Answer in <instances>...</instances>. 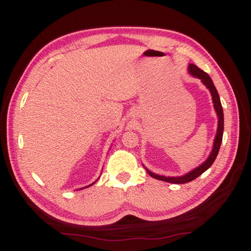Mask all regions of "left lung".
<instances>
[{
  "mask_svg": "<svg viewBox=\"0 0 251 251\" xmlns=\"http://www.w3.org/2000/svg\"><path fill=\"white\" fill-rule=\"evenodd\" d=\"M188 69H189V72H190L191 75L200 78L201 81L202 82V84H204L205 86L208 89H209V92L211 94V97H212V102H214L215 110H216L217 115H218V129H217V135H216L215 141H214V147H212V151L210 153L209 157H208L206 161L201 165V166L196 167L193 170H191V172L188 173L186 175L181 176V177H165V176H159V175L154 174V173L150 172V170L146 168L148 174L150 175L151 177L155 178L157 180L166 181V182H169V183L181 184V183L190 182V181L196 179L202 173H205L206 170L209 168L212 164H214L215 159L218 155V153H219L220 146H221V142H222L223 127H225V125H223V124H225V120H223V109H222V105H221L219 94H218V92H217V89H216L215 85H214V82H212V79L210 78V76L208 75L206 72L201 70L199 67H196L195 65H193V63H190Z\"/></svg>",
  "mask_w": 251,
  "mask_h": 251,
  "instance_id": "8db88e82",
  "label": "left lung"
}]
</instances>
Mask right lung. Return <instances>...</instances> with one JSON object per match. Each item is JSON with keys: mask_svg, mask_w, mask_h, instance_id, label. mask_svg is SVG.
<instances>
[{"mask_svg": "<svg viewBox=\"0 0 251 251\" xmlns=\"http://www.w3.org/2000/svg\"><path fill=\"white\" fill-rule=\"evenodd\" d=\"M96 181H97V180H96ZM96 181H95V182H96ZM95 182H94V183H95ZM94 183H92V184H89V185H88V186H90V185H93V184H94Z\"/></svg>", "mask_w": 251, "mask_h": 251, "instance_id": "obj_1", "label": "right lung"}]
</instances>
